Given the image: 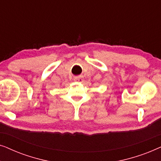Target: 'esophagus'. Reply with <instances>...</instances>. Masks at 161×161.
<instances>
[{
	"label": "esophagus",
	"instance_id": "34e87169",
	"mask_svg": "<svg viewBox=\"0 0 161 161\" xmlns=\"http://www.w3.org/2000/svg\"><path fill=\"white\" fill-rule=\"evenodd\" d=\"M74 80H75V81H76V82H82V81L83 80V79L82 78V77L78 76V77H75Z\"/></svg>",
	"mask_w": 161,
	"mask_h": 161
}]
</instances>
